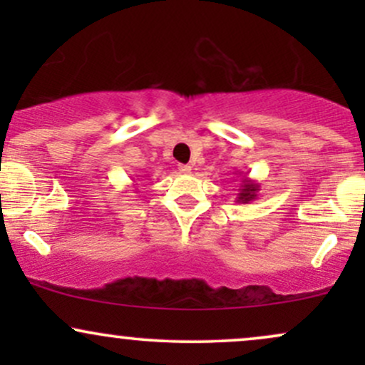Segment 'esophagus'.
Returning a JSON list of instances; mask_svg holds the SVG:
<instances>
[{"mask_svg":"<svg viewBox=\"0 0 365 365\" xmlns=\"http://www.w3.org/2000/svg\"><path fill=\"white\" fill-rule=\"evenodd\" d=\"M190 166H188V165H178V171H180V173H183V175H185V173H190Z\"/></svg>","mask_w":365,"mask_h":365,"instance_id":"obj_1","label":"esophagus"}]
</instances>
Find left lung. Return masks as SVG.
Returning a JSON list of instances; mask_svg holds the SVG:
<instances>
[{
  "label": "left lung",
  "instance_id": "1",
  "mask_svg": "<svg viewBox=\"0 0 365 365\" xmlns=\"http://www.w3.org/2000/svg\"><path fill=\"white\" fill-rule=\"evenodd\" d=\"M240 180L242 183H240V188H238L237 202L238 204L252 202V200H255V197H257V192L261 190V188H259V183L250 178H240Z\"/></svg>",
  "mask_w": 365,
  "mask_h": 365
}]
</instances>
